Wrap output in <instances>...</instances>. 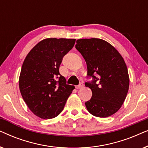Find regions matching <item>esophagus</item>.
Returning <instances> with one entry per match:
<instances>
[{
  "label": "esophagus",
  "mask_w": 148,
  "mask_h": 148,
  "mask_svg": "<svg viewBox=\"0 0 148 148\" xmlns=\"http://www.w3.org/2000/svg\"><path fill=\"white\" fill-rule=\"evenodd\" d=\"M83 87H84V84H79L78 86H75V88L76 89H80V88H82Z\"/></svg>",
  "instance_id": "esophagus-1"
}]
</instances>
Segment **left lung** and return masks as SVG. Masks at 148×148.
Segmentation results:
<instances>
[{"label": "left lung", "instance_id": "left-lung-1", "mask_svg": "<svg viewBox=\"0 0 148 148\" xmlns=\"http://www.w3.org/2000/svg\"><path fill=\"white\" fill-rule=\"evenodd\" d=\"M76 43V49L86 62L88 75L94 78L85 84L92 92V98L85 103L86 108L95 116H110L121 108L128 92L126 63L118 50L104 40L85 38Z\"/></svg>", "mask_w": 148, "mask_h": 148}]
</instances>
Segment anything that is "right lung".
I'll return each instance as SVG.
<instances>
[{
  "label": "right lung",
  "instance_id": "add662e5",
  "mask_svg": "<svg viewBox=\"0 0 148 148\" xmlns=\"http://www.w3.org/2000/svg\"><path fill=\"white\" fill-rule=\"evenodd\" d=\"M75 39L46 38L36 44L24 60L20 73L21 94L29 110L43 119L57 116L75 86L66 84L59 73L62 58Z\"/></svg>",
  "mask_w": 148,
  "mask_h": 148
}]
</instances>
